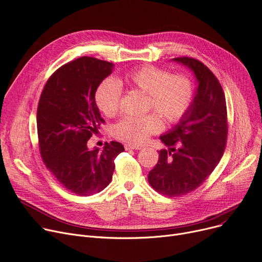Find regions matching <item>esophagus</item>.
<instances>
[{"label": "esophagus", "mask_w": 262, "mask_h": 262, "mask_svg": "<svg viewBox=\"0 0 262 262\" xmlns=\"http://www.w3.org/2000/svg\"><path fill=\"white\" fill-rule=\"evenodd\" d=\"M124 149L126 150H140V149H142L141 146H136V145H133V144H126L124 145Z\"/></svg>", "instance_id": "obj_1"}]
</instances>
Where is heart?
I'll return each instance as SVG.
<instances>
[{"instance_id":"b5f03b06","label":"heart","mask_w":262,"mask_h":262,"mask_svg":"<svg viewBox=\"0 0 262 262\" xmlns=\"http://www.w3.org/2000/svg\"><path fill=\"white\" fill-rule=\"evenodd\" d=\"M121 80H103L95 94L97 106L106 116L119 111L121 100ZM123 82L130 87L147 94V107L155 110L167 122L179 121L190 108L194 98V85L185 74H170L169 71L146 65L124 73ZM162 128V120L156 113L141 117L127 116L113 128L116 139L132 144H143L151 134Z\"/></svg>"}]
</instances>
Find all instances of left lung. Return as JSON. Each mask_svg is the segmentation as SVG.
Wrapping results in <instances>:
<instances>
[{"label": "left lung", "instance_id": "left-lung-1", "mask_svg": "<svg viewBox=\"0 0 262 262\" xmlns=\"http://www.w3.org/2000/svg\"><path fill=\"white\" fill-rule=\"evenodd\" d=\"M172 60L193 71L198 85L185 115L160 136L169 148L159 151L148 181L161 194L180 196L197 189L219 164L227 139V108L219 80L202 61Z\"/></svg>", "mask_w": 262, "mask_h": 262}]
</instances>
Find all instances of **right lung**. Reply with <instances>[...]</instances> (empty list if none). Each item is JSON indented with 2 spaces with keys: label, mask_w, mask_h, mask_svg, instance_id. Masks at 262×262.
<instances>
[{
  "label": "right lung",
  "mask_w": 262,
  "mask_h": 262,
  "mask_svg": "<svg viewBox=\"0 0 262 262\" xmlns=\"http://www.w3.org/2000/svg\"><path fill=\"white\" fill-rule=\"evenodd\" d=\"M114 64L82 56L58 68L47 81L37 108V131L47 168L72 193L89 196L112 180L115 158L124 150L118 142L102 150L87 141L104 120L96 104L97 87Z\"/></svg>",
  "instance_id": "right-lung-1"
}]
</instances>
